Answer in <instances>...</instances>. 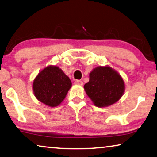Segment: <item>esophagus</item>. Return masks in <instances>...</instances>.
<instances>
[{"mask_svg":"<svg viewBox=\"0 0 157 157\" xmlns=\"http://www.w3.org/2000/svg\"><path fill=\"white\" fill-rule=\"evenodd\" d=\"M74 83L76 85H78V86H83V82L80 80H76L75 82H74Z\"/></svg>","mask_w":157,"mask_h":157,"instance_id":"esophagus-1","label":"esophagus"}]
</instances>
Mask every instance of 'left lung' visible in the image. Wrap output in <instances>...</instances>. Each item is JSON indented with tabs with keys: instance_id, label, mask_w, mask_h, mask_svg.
Instances as JSON below:
<instances>
[{
	"instance_id": "left-lung-1",
	"label": "left lung",
	"mask_w": 157,
	"mask_h": 157,
	"mask_svg": "<svg viewBox=\"0 0 157 157\" xmlns=\"http://www.w3.org/2000/svg\"><path fill=\"white\" fill-rule=\"evenodd\" d=\"M89 77V82L84 85V90L94 106H109L119 101L124 94V81L111 67H97L91 71Z\"/></svg>"
}]
</instances>
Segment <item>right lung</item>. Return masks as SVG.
Returning a JSON list of instances; mask_svg holds the SVG:
<instances>
[{
	"label": "right lung",
	"instance_id": "right-lung-1",
	"mask_svg": "<svg viewBox=\"0 0 157 157\" xmlns=\"http://www.w3.org/2000/svg\"><path fill=\"white\" fill-rule=\"evenodd\" d=\"M71 87V80L59 67L48 65L36 76L33 91L38 101L56 107L63 101Z\"/></svg>",
	"mask_w": 157,
	"mask_h": 157
}]
</instances>
